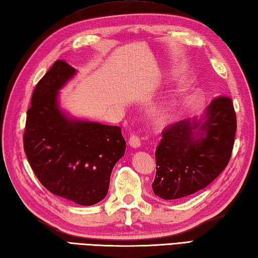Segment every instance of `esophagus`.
I'll use <instances>...</instances> for the list:
<instances>
[{"mask_svg": "<svg viewBox=\"0 0 258 258\" xmlns=\"http://www.w3.org/2000/svg\"><path fill=\"white\" fill-rule=\"evenodd\" d=\"M128 143H130L131 146H132V148L138 149V148H140V146H141V140H140V138H139L138 135L133 134V135L130 138Z\"/></svg>", "mask_w": 258, "mask_h": 258, "instance_id": "34e87169", "label": "esophagus"}]
</instances>
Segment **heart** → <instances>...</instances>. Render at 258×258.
I'll return each instance as SVG.
<instances>
[{"mask_svg": "<svg viewBox=\"0 0 258 258\" xmlns=\"http://www.w3.org/2000/svg\"><path fill=\"white\" fill-rule=\"evenodd\" d=\"M174 114V108L173 107H168V108H164L163 110H161L158 115V118L160 122H166V120H169L171 117H172Z\"/></svg>", "mask_w": 258, "mask_h": 258, "instance_id": "heart-1", "label": "heart"}]
</instances>
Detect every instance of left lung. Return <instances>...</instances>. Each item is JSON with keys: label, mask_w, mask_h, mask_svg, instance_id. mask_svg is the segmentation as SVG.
Returning a JSON list of instances; mask_svg holds the SVG:
<instances>
[{"label": "left lung", "mask_w": 258, "mask_h": 258, "mask_svg": "<svg viewBox=\"0 0 258 258\" xmlns=\"http://www.w3.org/2000/svg\"><path fill=\"white\" fill-rule=\"evenodd\" d=\"M236 127L233 102L225 96L216 97L201 119L166 126L155 151L154 194L180 199L213 182L229 162Z\"/></svg>", "instance_id": "obj_1"}]
</instances>
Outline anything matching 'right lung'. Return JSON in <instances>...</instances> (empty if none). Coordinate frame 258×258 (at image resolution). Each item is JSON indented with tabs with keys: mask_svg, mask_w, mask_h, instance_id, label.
<instances>
[{
	"mask_svg": "<svg viewBox=\"0 0 258 258\" xmlns=\"http://www.w3.org/2000/svg\"><path fill=\"white\" fill-rule=\"evenodd\" d=\"M76 73L57 60L35 86L23 146L45 189L75 204L93 206L107 195L110 173L126 142L119 126L74 118L60 108L59 90Z\"/></svg>",
	"mask_w": 258,
	"mask_h": 258,
	"instance_id": "add662e5",
	"label": "right lung"
}]
</instances>
